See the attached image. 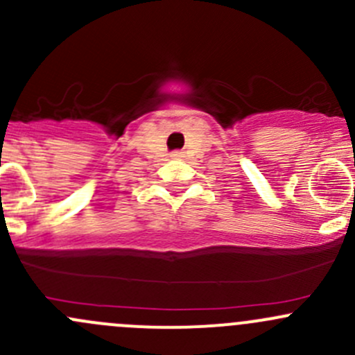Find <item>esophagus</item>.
Instances as JSON below:
<instances>
[{"mask_svg": "<svg viewBox=\"0 0 355 355\" xmlns=\"http://www.w3.org/2000/svg\"><path fill=\"white\" fill-rule=\"evenodd\" d=\"M180 156H182V153H178V151L171 153V157H180Z\"/></svg>", "mask_w": 355, "mask_h": 355, "instance_id": "1", "label": "esophagus"}]
</instances>
